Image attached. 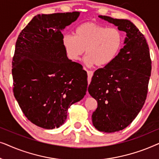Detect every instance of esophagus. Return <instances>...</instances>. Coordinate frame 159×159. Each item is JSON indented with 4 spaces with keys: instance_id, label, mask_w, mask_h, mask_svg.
I'll list each match as a JSON object with an SVG mask.
<instances>
[{
    "instance_id": "esophagus-1",
    "label": "esophagus",
    "mask_w": 159,
    "mask_h": 159,
    "mask_svg": "<svg viewBox=\"0 0 159 159\" xmlns=\"http://www.w3.org/2000/svg\"><path fill=\"white\" fill-rule=\"evenodd\" d=\"M88 71V79H89L88 84H89L90 82V79L92 78L93 75V71Z\"/></svg>"
}]
</instances>
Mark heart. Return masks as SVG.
<instances>
[{
  "label": "heart",
  "mask_w": 159,
  "mask_h": 159,
  "mask_svg": "<svg viewBox=\"0 0 159 159\" xmlns=\"http://www.w3.org/2000/svg\"><path fill=\"white\" fill-rule=\"evenodd\" d=\"M122 44L123 36L118 29L91 21L78 26L75 37L64 34L62 38V45L69 59L79 60L85 50L87 64L98 67L110 64L119 54Z\"/></svg>",
  "instance_id": "1"
}]
</instances>
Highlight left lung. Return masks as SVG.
Returning a JSON list of instances; mask_svg holds the SVG:
<instances>
[{"instance_id": "8db88e82", "label": "left lung", "mask_w": 159, "mask_h": 159, "mask_svg": "<svg viewBox=\"0 0 159 159\" xmlns=\"http://www.w3.org/2000/svg\"><path fill=\"white\" fill-rule=\"evenodd\" d=\"M100 18L114 24L127 33L116 58L97 69L88 92L98 102L93 125L98 131L115 132L127 127L138 116L147 97L151 73V59L145 37L127 19L107 16Z\"/></svg>"}]
</instances>
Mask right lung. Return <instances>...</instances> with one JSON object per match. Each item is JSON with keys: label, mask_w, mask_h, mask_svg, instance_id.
Segmentation results:
<instances>
[{"label": "right lung", "mask_w": 159, "mask_h": 159, "mask_svg": "<svg viewBox=\"0 0 159 159\" xmlns=\"http://www.w3.org/2000/svg\"><path fill=\"white\" fill-rule=\"evenodd\" d=\"M80 12L38 14L21 30L12 61L14 95L28 120L52 129L66 121L68 108L83 98L88 75L67 58L61 30Z\"/></svg>", "instance_id": "add662e5"}]
</instances>
